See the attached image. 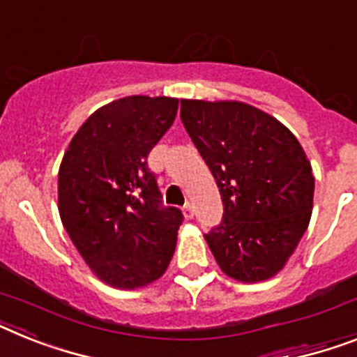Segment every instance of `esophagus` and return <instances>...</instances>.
Returning a JSON list of instances; mask_svg holds the SVG:
<instances>
[{
	"label": "esophagus",
	"instance_id": "esophagus-1",
	"mask_svg": "<svg viewBox=\"0 0 357 357\" xmlns=\"http://www.w3.org/2000/svg\"><path fill=\"white\" fill-rule=\"evenodd\" d=\"M183 214H185V218H187V220H192V218H194V205H192V203H185Z\"/></svg>",
	"mask_w": 357,
	"mask_h": 357
}]
</instances>
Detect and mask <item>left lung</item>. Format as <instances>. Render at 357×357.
I'll return each mask as SVG.
<instances>
[{
    "label": "left lung",
    "instance_id": "1",
    "mask_svg": "<svg viewBox=\"0 0 357 357\" xmlns=\"http://www.w3.org/2000/svg\"><path fill=\"white\" fill-rule=\"evenodd\" d=\"M181 121L223 202L205 239L221 271L254 283L280 272L310 221L312 167L289 128L239 101L181 100Z\"/></svg>",
    "mask_w": 357,
    "mask_h": 357
}]
</instances>
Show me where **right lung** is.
Returning a JSON list of instances; mask_svg holds the SVG:
<instances>
[{
  "label": "right lung",
  "instance_id": "right-lung-1",
  "mask_svg": "<svg viewBox=\"0 0 357 357\" xmlns=\"http://www.w3.org/2000/svg\"><path fill=\"white\" fill-rule=\"evenodd\" d=\"M179 100L128 96L96 110L72 137L58 176L63 227L94 274L137 289L167 271L183 214L165 206L149 154Z\"/></svg>",
  "mask_w": 357,
  "mask_h": 357
}]
</instances>
